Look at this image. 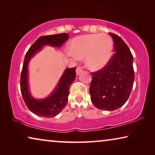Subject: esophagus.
I'll list each match as a JSON object with an SVG mask.
<instances>
[{
	"mask_svg": "<svg viewBox=\"0 0 155 155\" xmlns=\"http://www.w3.org/2000/svg\"><path fill=\"white\" fill-rule=\"evenodd\" d=\"M82 71H83V70H82V68L80 67V66H78L77 68V69H76V74H77V75H79Z\"/></svg>",
	"mask_w": 155,
	"mask_h": 155,
	"instance_id": "34e87169",
	"label": "esophagus"
}]
</instances>
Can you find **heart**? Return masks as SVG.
<instances>
[{"instance_id": "obj_1", "label": "heart", "mask_w": 155, "mask_h": 155, "mask_svg": "<svg viewBox=\"0 0 155 155\" xmlns=\"http://www.w3.org/2000/svg\"><path fill=\"white\" fill-rule=\"evenodd\" d=\"M113 49V41L105 34L79 36L71 44V54L77 58H85L86 65L93 71L102 68L109 63Z\"/></svg>"}]
</instances>
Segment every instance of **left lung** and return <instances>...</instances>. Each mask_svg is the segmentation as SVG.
Returning <instances> with one entry per match:
<instances>
[{
    "label": "left lung",
    "mask_w": 155,
    "mask_h": 155,
    "mask_svg": "<svg viewBox=\"0 0 155 155\" xmlns=\"http://www.w3.org/2000/svg\"><path fill=\"white\" fill-rule=\"evenodd\" d=\"M115 51L103 68L92 73L91 100L99 109L114 111L122 107L130 96L135 75L133 57L128 46L118 35L109 33Z\"/></svg>",
    "instance_id": "8db88e82"
}]
</instances>
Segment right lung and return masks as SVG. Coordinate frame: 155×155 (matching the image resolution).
Listing matches in <instances>:
<instances>
[{
  "label": "right lung",
  "mask_w": 155,
  "mask_h": 155,
  "mask_svg": "<svg viewBox=\"0 0 155 155\" xmlns=\"http://www.w3.org/2000/svg\"><path fill=\"white\" fill-rule=\"evenodd\" d=\"M69 39L68 33L42 36L36 40L25 54L20 78V90L27 107L36 115L42 117H54L65 107L69 94L70 87L76 78V68H67L63 73L58 85L51 94L47 98L36 99L31 97L28 86V63L29 61L44 46L50 45L61 47Z\"/></svg>",
  "instance_id": "obj_1"
}]
</instances>
